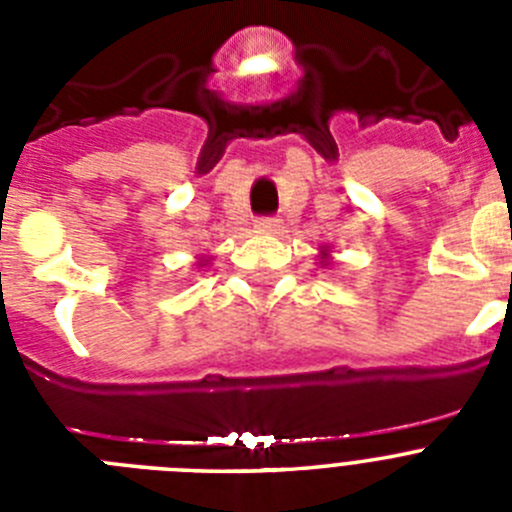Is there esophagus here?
I'll return each instance as SVG.
<instances>
[{"label":"esophagus","instance_id":"1","mask_svg":"<svg viewBox=\"0 0 512 512\" xmlns=\"http://www.w3.org/2000/svg\"><path fill=\"white\" fill-rule=\"evenodd\" d=\"M256 230L259 233H279L282 230V220H277V217H261V220H256Z\"/></svg>","mask_w":512,"mask_h":512}]
</instances>
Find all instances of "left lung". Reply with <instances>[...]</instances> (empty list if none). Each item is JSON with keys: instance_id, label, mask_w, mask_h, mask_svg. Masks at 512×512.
<instances>
[{"instance_id": "obj_1", "label": "left lung", "mask_w": 512, "mask_h": 512, "mask_svg": "<svg viewBox=\"0 0 512 512\" xmlns=\"http://www.w3.org/2000/svg\"><path fill=\"white\" fill-rule=\"evenodd\" d=\"M330 246H320V266H325V269H328V266H333V256H330Z\"/></svg>"}]
</instances>
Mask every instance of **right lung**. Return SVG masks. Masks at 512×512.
<instances>
[{"instance_id":"right-lung-1","label":"right lung","mask_w":512,"mask_h":512,"mask_svg":"<svg viewBox=\"0 0 512 512\" xmlns=\"http://www.w3.org/2000/svg\"><path fill=\"white\" fill-rule=\"evenodd\" d=\"M207 261H210V259H200V264H197V266H200V269H202V266H207Z\"/></svg>"}]
</instances>
